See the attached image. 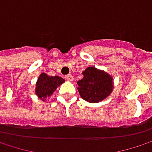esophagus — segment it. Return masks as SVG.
<instances>
[{"mask_svg":"<svg viewBox=\"0 0 152 152\" xmlns=\"http://www.w3.org/2000/svg\"><path fill=\"white\" fill-rule=\"evenodd\" d=\"M65 79L67 80V81H73V76H72V75H66L65 76Z\"/></svg>","mask_w":152,"mask_h":152,"instance_id":"34e87169","label":"esophagus"}]
</instances>
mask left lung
Segmentation results:
<instances>
[{"label": "left lung", "instance_id": "obj_1", "mask_svg": "<svg viewBox=\"0 0 152 152\" xmlns=\"http://www.w3.org/2000/svg\"><path fill=\"white\" fill-rule=\"evenodd\" d=\"M83 79L77 82V90L82 99L90 103H98L107 98L113 90V77L94 67L83 72Z\"/></svg>", "mask_w": 152, "mask_h": 152}]
</instances>
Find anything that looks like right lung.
Wrapping results in <instances>:
<instances>
[{
    "label": "right lung",
    "mask_w": 152,
    "mask_h": 152,
    "mask_svg": "<svg viewBox=\"0 0 152 152\" xmlns=\"http://www.w3.org/2000/svg\"><path fill=\"white\" fill-rule=\"evenodd\" d=\"M64 82L65 80L60 76H49L46 73H41L36 83L35 93L40 99L45 100Z\"/></svg>",
    "instance_id": "add662e5"
}]
</instances>
